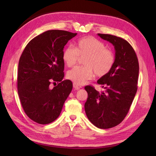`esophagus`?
I'll return each instance as SVG.
<instances>
[{"label":"esophagus","instance_id":"obj_1","mask_svg":"<svg viewBox=\"0 0 156 156\" xmlns=\"http://www.w3.org/2000/svg\"><path fill=\"white\" fill-rule=\"evenodd\" d=\"M73 88H74L75 90H79L80 88H81V87H80V86L77 85V84H76L74 83H73Z\"/></svg>","mask_w":156,"mask_h":156}]
</instances>
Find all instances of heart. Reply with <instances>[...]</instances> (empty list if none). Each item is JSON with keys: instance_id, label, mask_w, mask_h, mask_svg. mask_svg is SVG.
<instances>
[{"instance_id": "heart-1", "label": "heart", "mask_w": 156, "mask_h": 156, "mask_svg": "<svg viewBox=\"0 0 156 156\" xmlns=\"http://www.w3.org/2000/svg\"><path fill=\"white\" fill-rule=\"evenodd\" d=\"M79 56L83 57L84 66H76L68 71L67 77L77 85L84 84L94 76L103 77L110 72L115 64V58L112 52L106 49L102 41L92 36L79 39L75 48L68 46L62 52V60L66 65L72 67L77 63Z\"/></svg>"}]
</instances>
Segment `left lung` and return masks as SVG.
I'll use <instances>...</instances> for the list:
<instances>
[{
  "instance_id": "1",
  "label": "left lung",
  "mask_w": 156,
  "mask_h": 156,
  "mask_svg": "<svg viewBox=\"0 0 156 156\" xmlns=\"http://www.w3.org/2000/svg\"><path fill=\"white\" fill-rule=\"evenodd\" d=\"M98 35L114 46L115 61L110 72L97 81L105 92L84 87L88 93L84 109L94 126L108 129L119 125L129 110L137 90L139 66L134 49L126 40L111 34Z\"/></svg>"
}]
</instances>
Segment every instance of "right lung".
Wrapping results in <instances>:
<instances>
[{
  "label": "right lung",
  "instance_id": "right-lung-1",
  "mask_svg": "<svg viewBox=\"0 0 156 156\" xmlns=\"http://www.w3.org/2000/svg\"><path fill=\"white\" fill-rule=\"evenodd\" d=\"M77 35L51 30L37 36L27 45L18 65L17 89L26 115L40 124H48L59 116L73 84L64 80L62 52ZM51 82L58 83L51 89Z\"/></svg>",
  "mask_w": 156,
  "mask_h": 156
}]
</instances>
